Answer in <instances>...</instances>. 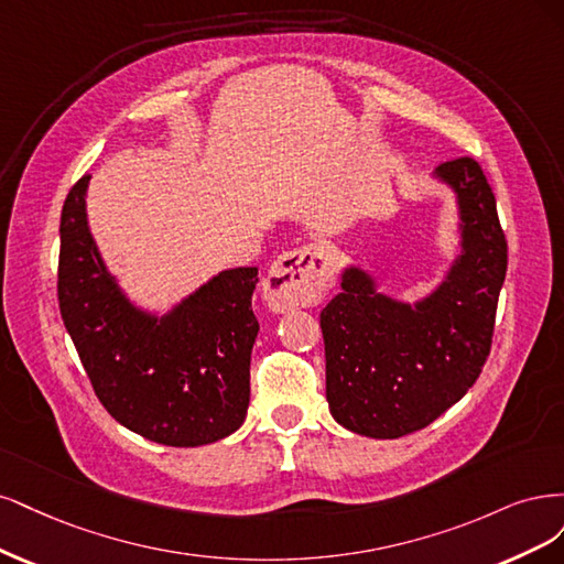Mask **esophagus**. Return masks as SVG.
Listing matches in <instances>:
<instances>
[{
    "label": "esophagus",
    "mask_w": 564,
    "mask_h": 564,
    "mask_svg": "<svg viewBox=\"0 0 564 564\" xmlns=\"http://www.w3.org/2000/svg\"><path fill=\"white\" fill-rule=\"evenodd\" d=\"M335 267L328 252L318 246L288 250L269 267L264 279V302L276 314L316 306L330 293Z\"/></svg>",
    "instance_id": "obj_1"
}]
</instances>
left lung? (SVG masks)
Returning a JSON list of instances; mask_svg holds the SVG:
<instances>
[{"label":"left lung","instance_id":"1","mask_svg":"<svg viewBox=\"0 0 564 564\" xmlns=\"http://www.w3.org/2000/svg\"><path fill=\"white\" fill-rule=\"evenodd\" d=\"M457 210V248L424 297L387 295L381 281L347 262L321 312L325 398L335 422L391 441L429 426L476 384L492 344L506 276V239L492 187L478 161L454 159L431 173Z\"/></svg>","mask_w":564,"mask_h":564}]
</instances>
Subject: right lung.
<instances>
[{
  "label": "right lung",
  "mask_w": 564,
  "mask_h": 564,
  "mask_svg": "<svg viewBox=\"0 0 564 564\" xmlns=\"http://www.w3.org/2000/svg\"><path fill=\"white\" fill-rule=\"evenodd\" d=\"M90 175L61 215L58 300L65 328L105 410L152 443L198 447L246 422L258 337V267L217 271L169 312L129 297L88 225Z\"/></svg>",
  "instance_id": "add662e5"
}]
</instances>
